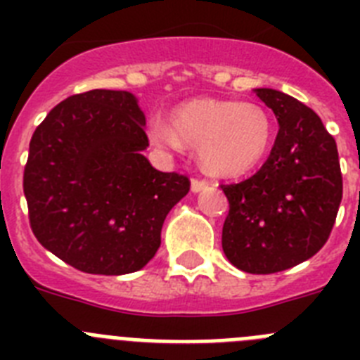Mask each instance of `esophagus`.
<instances>
[{
	"label": "esophagus",
	"mask_w": 360,
	"mask_h": 360,
	"mask_svg": "<svg viewBox=\"0 0 360 360\" xmlns=\"http://www.w3.org/2000/svg\"><path fill=\"white\" fill-rule=\"evenodd\" d=\"M209 186H211V184L205 182V180H198V178H195V180L191 182V191H193V193H202V191L207 189Z\"/></svg>",
	"instance_id": "esophagus-1"
}]
</instances>
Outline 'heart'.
<instances>
[{
	"label": "heart",
	"instance_id": "obj_1",
	"mask_svg": "<svg viewBox=\"0 0 360 360\" xmlns=\"http://www.w3.org/2000/svg\"><path fill=\"white\" fill-rule=\"evenodd\" d=\"M169 120H149L153 144L164 149H180L184 142L195 146L200 164L216 176L254 171L274 139V120L265 108L229 98L187 101L171 111Z\"/></svg>",
	"mask_w": 360,
	"mask_h": 360
}]
</instances>
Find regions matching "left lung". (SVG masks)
<instances>
[{
    "label": "left lung",
    "instance_id": "1",
    "mask_svg": "<svg viewBox=\"0 0 360 360\" xmlns=\"http://www.w3.org/2000/svg\"><path fill=\"white\" fill-rule=\"evenodd\" d=\"M254 94L274 111L279 131L254 176L221 186L229 214L221 247L249 274H274L310 259L330 236L342 198L339 153L319 117L272 88Z\"/></svg>",
    "mask_w": 360,
    "mask_h": 360
}]
</instances>
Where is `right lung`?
<instances>
[{
    "label": "right lung",
    "mask_w": 360,
    "mask_h": 360,
    "mask_svg": "<svg viewBox=\"0 0 360 360\" xmlns=\"http://www.w3.org/2000/svg\"><path fill=\"white\" fill-rule=\"evenodd\" d=\"M139 98L91 90L57 104L34 131L23 189L44 249L88 274L144 269L165 216L189 193L184 174L142 155L149 142Z\"/></svg>",
    "instance_id": "add662e5"
}]
</instances>
